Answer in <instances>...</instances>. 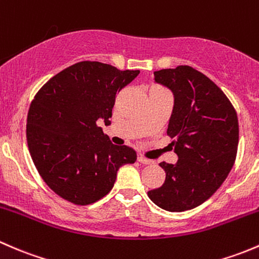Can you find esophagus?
<instances>
[{
  "label": "esophagus",
  "mask_w": 259,
  "mask_h": 259,
  "mask_svg": "<svg viewBox=\"0 0 259 259\" xmlns=\"http://www.w3.org/2000/svg\"><path fill=\"white\" fill-rule=\"evenodd\" d=\"M138 162H140V163H142V164H152V163H153V161H152V159L146 158V157H143V156L138 157Z\"/></svg>",
  "instance_id": "esophagus-1"
}]
</instances>
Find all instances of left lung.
<instances>
[{
    "label": "left lung",
    "mask_w": 259,
    "mask_h": 259,
    "mask_svg": "<svg viewBox=\"0 0 259 259\" xmlns=\"http://www.w3.org/2000/svg\"><path fill=\"white\" fill-rule=\"evenodd\" d=\"M154 81L175 96L167 135L175 138L178 162L159 163L166 181L147 194L162 209L183 212L207 201L227 178L238 148V118L223 91L193 67L156 71Z\"/></svg>",
    "instance_id": "1"
}]
</instances>
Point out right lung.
I'll list each match as a JSON object with an SVG mask.
<instances>
[{
    "label": "right lung",
    "instance_id": "1",
    "mask_svg": "<svg viewBox=\"0 0 259 259\" xmlns=\"http://www.w3.org/2000/svg\"><path fill=\"white\" fill-rule=\"evenodd\" d=\"M138 73L82 61L36 93L27 114L28 149L42 180L61 198L95 203L113 187L119 167L136 162V152L112 145L97 121L110 123L116 95Z\"/></svg>",
    "mask_w": 259,
    "mask_h": 259
}]
</instances>
